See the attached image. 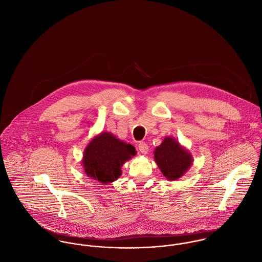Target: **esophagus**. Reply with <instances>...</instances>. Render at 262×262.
I'll list each match as a JSON object with an SVG mask.
<instances>
[{"instance_id":"esophagus-1","label":"esophagus","mask_w":262,"mask_h":262,"mask_svg":"<svg viewBox=\"0 0 262 262\" xmlns=\"http://www.w3.org/2000/svg\"><path fill=\"white\" fill-rule=\"evenodd\" d=\"M138 149H139V151H140L141 153L146 154V153L148 152V150H149V146H148L145 142H140V143L138 144Z\"/></svg>"}]
</instances>
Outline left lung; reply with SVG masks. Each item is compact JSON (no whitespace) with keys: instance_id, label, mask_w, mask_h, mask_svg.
<instances>
[{"instance_id":"left-lung-1","label":"left lung","mask_w":262,"mask_h":262,"mask_svg":"<svg viewBox=\"0 0 262 262\" xmlns=\"http://www.w3.org/2000/svg\"><path fill=\"white\" fill-rule=\"evenodd\" d=\"M154 159L163 176L169 181L183 177L192 163L191 155L171 137H166L156 147Z\"/></svg>"}]
</instances>
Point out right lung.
I'll return each instance as SVG.
<instances>
[{
    "label": "right lung",
    "mask_w": 262,
    "mask_h": 262,
    "mask_svg": "<svg viewBox=\"0 0 262 262\" xmlns=\"http://www.w3.org/2000/svg\"><path fill=\"white\" fill-rule=\"evenodd\" d=\"M136 154L131 144L124 143L113 134L104 132L95 137L83 154L85 173L102 184H109L121 176V166Z\"/></svg>",
    "instance_id": "obj_1"
}]
</instances>
